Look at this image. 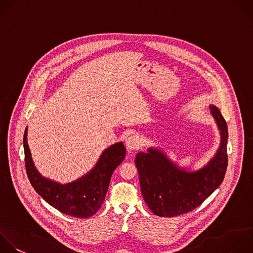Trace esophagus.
Wrapping results in <instances>:
<instances>
[{"mask_svg":"<svg viewBox=\"0 0 253 253\" xmlns=\"http://www.w3.org/2000/svg\"><path fill=\"white\" fill-rule=\"evenodd\" d=\"M126 145L128 150H134L138 149L141 146V138L138 134H130L126 139Z\"/></svg>","mask_w":253,"mask_h":253,"instance_id":"obj_1","label":"esophagus"}]
</instances>
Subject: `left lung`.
I'll use <instances>...</instances> for the list:
<instances>
[{
    "mask_svg": "<svg viewBox=\"0 0 253 253\" xmlns=\"http://www.w3.org/2000/svg\"><path fill=\"white\" fill-rule=\"evenodd\" d=\"M210 111L220 131V145L200 170L187 172L157 148L136 154L141 193L154 214L171 217L191 211L221 184L227 167V126L215 106L211 105Z\"/></svg>",
    "mask_w": 253,
    "mask_h": 253,
    "instance_id": "8db88e82",
    "label": "left lung"
}]
</instances>
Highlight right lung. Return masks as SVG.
Masks as SVG:
<instances>
[{
    "label": "right lung",
    "instance_id": "right-lung-1",
    "mask_svg": "<svg viewBox=\"0 0 253 253\" xmlns=\"http://www.w3.org/2000/svg\"><path fill=\"white\" fill-rule=\"evenodd\" d=\"M28 127L24 134L25 163L29 180L37 193L50 206L75 217H90L101 208L115 169L126 157L123 142L104 150L96 166L81 178L60 184L42 177L34 165L28 144Z\"/></svg>",
    "mask_w": 253,
    "mask_h": 253
}]
</instances>
